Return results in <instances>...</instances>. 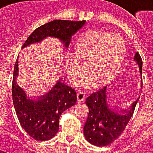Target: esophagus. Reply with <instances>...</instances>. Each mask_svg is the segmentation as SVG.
I'll return each mask as SVG.
<instances>
[{
    "mask_svg": "<svg viewBox=\"0 0 153 153\" xmlns=\"http://www.w3.org/2000/svg\"><path fill=\"white\" fill-rule=\"evenodd\" d=\"M85 93L83 91H79L77 94V101L79 103L83 102L85 100Z\"/></svg>",
    "mask_w": 153,
    "mask_h": 153,
    "instance_id": "1",
    "label": "esophagus"
}]
</instances>
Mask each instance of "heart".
<instances>
[{
  "mask_svg": "<svg viewBox=\"0 0 153 153\" xmlns=\"http://www.w3.org/2000/svg\"><path fill=\"white\" fill-rule=\"evenodd\" d=\"M125 53V40L120 35L91 30L79 39L74 54L65 56V73L71 82L78 83L85 74L86 66L88 85L94 81L97 85H105L116 74Z\"/></svg>",
  "mask_w": 153,
  "mask_h": 153,
  "instance_id": "heart-1",
  "label": "heart"
}]
</instances>
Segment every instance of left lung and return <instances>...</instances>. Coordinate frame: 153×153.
I'll return each instance as SVG.
<instances>
[{"label":"left lung","instance_id":"obj_1","mask_svg":"<svg viewBox=\"0 0 153 153\" xmlns=\"http://www.w3.org/2000/svg\"><path fill=\"white\" fill-rule=\"evenodd\" d=\"M134 61L139 66L140 75H142L143 62L138 53L134 54ZM108 91L107 87H105L91 94L86 100L89 113L83 134L89 143L97 147L109 145L119 137L132 117L140 99L139 97L128 108L121 109L110 104Z\"/></svg>","mask_w":153,"mask_h":153}]
</instances>
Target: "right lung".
Masks as SVG:
<instances>
[{
    "label": "right lung",
    "instance_id": "obj_1",
    "mask_svg": "<svg viewBox=\"0 0 153 153\" xmlns=\"http://www.w3.org/2000/svg\"><path fill=\"white\" fill-rule=\"evenodd\" d=\"M86 21L53 20L34 30L22 48L40 43L48 37L59 39L67 49L72 36L84 26ZM19 76V57L13 70L12 97L17 117L22 127L34 140L45 141L56 135L59 119L63 112L77 101L76 92L65 85L60 78L50 91L39 97H28L17 82Z\"/></svg>",
    "mask_w": 153,
    "mask_h": 153
}]
</instances>
